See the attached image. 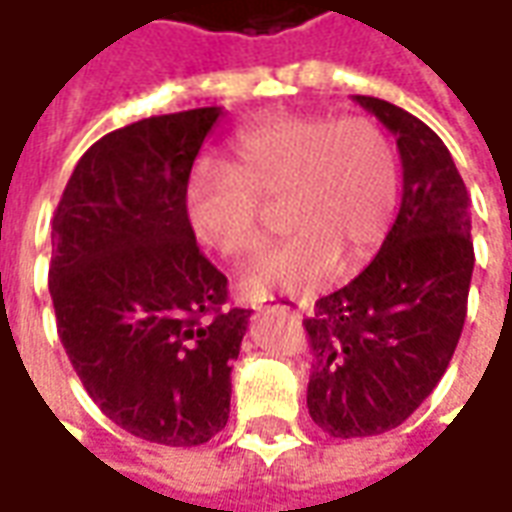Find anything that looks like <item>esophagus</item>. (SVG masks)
I'll return each mask as SVG.
<instances>
[{"instance_id": "34e87169", "label": "esophagus", "mask_w": 512, "mask_h": 512, "mask_svg": "<svg viewBox=\"0 0 512 512\" xmlns=\"http://www.w3.org/2000/svg\"><path fill=\"white\" fill-rule=\"evenodd\" d=\"M255 310L257 312H266V310L296 312V304H290V301H279V299H263V301H255Z\"/></svg>"}]
</instances>
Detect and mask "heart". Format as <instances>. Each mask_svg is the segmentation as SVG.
I'll use <instances>...</instances> for the list:
<instances>
[{
    "label": "heart",
    "mask_w": 512,
    "mask_h": 512,
    "mask_svg": "<svg viewBox=\"0 0 512 512\" xmlns=\"http://www.w3.org/2000/svg\"><path fill=\"white\" fill-rule=\"evenodd\" d=\"M400 197L392 139L367 117L277 115L241 128L227 169L197 167L186 183V219L202 246L224 257L255 252L277 205L282 244L238 277L249 299L304 296L384 241Z\"/></svg>",
    "instance_id": "obj_1"
}]
</instances>
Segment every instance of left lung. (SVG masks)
I'll return each instance as SVG.
<instances>
[{"mask_svg":"<svg viewBox=\"0 0 512 512\" xmlns=\"http://www.w3.org/2000/svg\"><path fill=\"white\" fill-rule=\"evenodd\" d=\"M354 101L395 134L403 200L373 263L304 318L307 408L334 439L397 428L436 389L461 340L474 268L469 194L447 145L400 106Z\"/></svg>","mask_w":512,"mask_h":512,"instance_id":"obj_1","label":"left lung"}]
</instances>
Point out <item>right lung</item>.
Listing matches in <instances>:
<instances>
[{
    "instance_id": "1",
    "label": "right lung",
    "mask_w": 512,
    "mask_h": 512,
    "mask_svg": "<svg viewBox=\"0 0 512 512\" xmlns=\"http://www.w3.org/2000/svg\"><path fill=\"white\" fill-rule=\"evenodd\" d=\"M222 106L101 136L51 222L49 293L62 348L115 425L197 447L227 425L230 370L252 310L224 307L227 277L186 219V183Z\"/></svg>"
}]
</instances>
